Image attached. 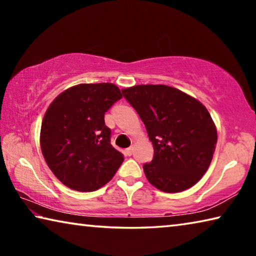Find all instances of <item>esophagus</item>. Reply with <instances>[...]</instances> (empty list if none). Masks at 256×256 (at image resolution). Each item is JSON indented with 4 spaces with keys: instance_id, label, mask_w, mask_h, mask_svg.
<instances>
[{
    "instance_id": "obj_1",
    "label": "esophagus",
    "mask_w": 256,
    "mask_h": 256,
    "mask_svg": "<svg viewBox=\"0 0 256 256\" xmlns=\"http://www.w3.org/2000/svg\"><path fill=\"white\" fill-rule=\"evenodd\" d=\"M133 151H134V148H133V146H130V148H128L126 150H125V152H126V154H128V156H132Z\"/></svg>"
}]
</instances>
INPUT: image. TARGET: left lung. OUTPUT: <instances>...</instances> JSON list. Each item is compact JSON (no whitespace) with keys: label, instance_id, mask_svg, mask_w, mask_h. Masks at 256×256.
Returning <instances> with one entry per match:
<instances>
[{"label":"left lung","instance_id":"8db88e82","mask_svg":"<svg viewBox=\"0 0 256 256\" xmlns=\"http://www.w3.org/2000/svg\"><path fill=\"white\" fill-rule=\"evenodd\" d=\"M152 142L154 154L144 164L146 178L166 193L192 188L209 168L216 128L196 98L164 84H140L122 90Z\"/></svg>","mask_w":256,"mask_h":256}]
</instances>
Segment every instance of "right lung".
Wrapping results in <instances>:
<instances>
[{
  "instance_id": "obj_1",
  "label": "right lung",
  "mask_w": 256,
  "mask_h": 256,
  "mask_svg": "<svg viewBox=\"0 0 256 256\" xmlns=\"http://www.w3.org/2000/svg\"><path fill=\"white\" fill-rule=\"evenodd\" d=\"M112 84H81L60 94L42 118L40 148L62 183L92 192L108 183L124 157L110 144L105 112L122 98Z\"/></svg>"
}]
</instances>
